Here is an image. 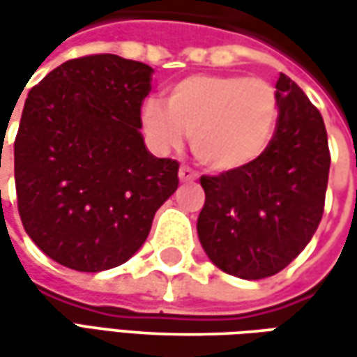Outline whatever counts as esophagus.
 Returning <instances> with one entry per match:
<instances>
[{"label": "esophagus", "instance_id": "esophagus-1", "mask_svg": "<svg viewBox=\"0 0 357 357\" xmlns=\"http://www.w3.org/2000/svg\"><path fill=\"white\" fill-rule=\"evenodd\" d=\"M199 174L197 171H192L190 167H181V171H178V178H181V183H190V181H195Z\"/></svg>", "mask_w": 357, "mask_h": 357}]
</instances>
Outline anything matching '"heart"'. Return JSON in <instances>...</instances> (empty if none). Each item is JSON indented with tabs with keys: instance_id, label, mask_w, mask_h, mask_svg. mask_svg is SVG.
I'll return each instance as SVG.
<instances>
[{
	"instance_id": "b5f03b06",
	"label": "heart",
	"mask_w": 357,
	"mask_h": 357,
	"mask_svg": "<svg viewBox=\"0 0 357 357\" xmlns=\"http://www.w3.org/2000/svg\"><path fill=\"white\" fill-rule=\"evenodd\" d=\"M167 107L149 99L141 109L146 137L162 151L190 149L211 171H234L268 149L278 121L276 89L260 77L188 75L167 89Z\"/></svg>"
}]
</instances>
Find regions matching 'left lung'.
<instances>
[{"label":"left lung","instance_id":"left-lung-1","mask_svg":"<svg viewBox=\"0 0 357 357\" xmlns=\"http://www.w3.org/2000/svg\"><path fill=\"white\" fill-rule=\"evenodd\" d=\"M278 123L254 162L200 176L199 238L222 272L244 280L278 274L306 248L324 214L330 172L320 111L288 75L276 83Z\"/></svg>","mask_w":357,"mask_h":357}]
</instances>
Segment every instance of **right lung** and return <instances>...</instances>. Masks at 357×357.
Segmentation results:
<instances>
[{
    "label": "right lung",
    "instance_id": "add662e5",
    "mask_svg": "<svg viewBox=\"0 0 357 357\" xmlns=\"http://www.w3.org/2000/svg\"><path fill=\"white\" fill-rule=\"evenodd\" d=\"M153 67L111 53L71 59L29 91L13 144L17 211L51 260L79 272L127 262L178 186L153 157L141 107Z\"/></svg>",
    "mask_w": 357,
    "mask_h": 357
}]
</instances>
